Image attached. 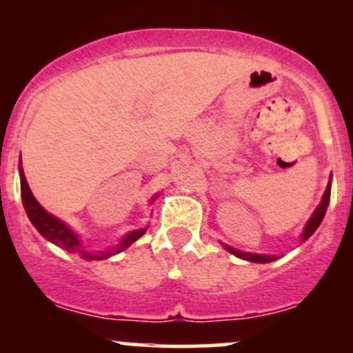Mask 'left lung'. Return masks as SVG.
Segmentation results:
<instances>
[{"label":"left lung","mask_w":353,"mask_h":353,"mask_svg":"<svg viewBox=\"0 0 353 353\" xmlns=\"http://www.w3.org/2000/svg\"><path fill=\"white\" fill-rule=\"evenodd\" d=\"M330 182H332V177L329 181V184H327V189L325 192H323L322 196V201H320L319 208L314 210V214H312L309 222L305 224V228H303V232H302V241H307L312 234L317 230V228L320 225V222H322L323 216H325L327 212V205H329V201H330ZM225 249L229 250L230 254H234L236 257L239 259H244V261H249V262H257V264H267V262H272L275 261V255H264V254H252V252H242V250H237L234 249V247L230 245H224Z\"/></svg>","instance_id":"1"}]
</instances>
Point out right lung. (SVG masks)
Here are the masks:
<instances>
[{
	"mask_svg": "<svg viewBox=\"0 0 353 353\" xmlns=\"http://www.w3.org/2000/svg\"><path fill=\"white\" fill-rule=\"evenodd\" d=\"M19 179H21V197H23V205L24 210H26L28 217H30L31 224L38 229V232L41 234L43 237H46L48 241L52 242V244L59 245L61 249L68 250L70 254L79 255L81 259H86V261H103V259L111 257V255L123 252L124 249H128L132 242L137 241L143 234L148 230L144 229H136L132 232L125 234V236L117 242L116 245L109 247L108 250H101V252H92V250H88L84 247L78 234L72 232V229L68 228L63 221H59L58 217H54L52 214L48 212L46 209H43V205L39 204L38 201L34 199L33 192H31L30 185H28L26 177H24L21 159H19Z\"/></svg>",
	"mask_w": 353,
	"mask_h": 353,
	"instance_id": "add662e5",
	"label": "right lung"
}]
</instances>
